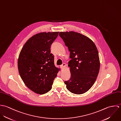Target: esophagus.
I'll return each instance as SVG.
<instances>
[{"label": "esophagus", "instance_id": "esophagus-1", "mask_svg": "<svg viewBox=\"0 0 121 121\" xmlns=\"http://www.w3.org/2000/svg\"><path fill=\"white\" fill-rule=\"evenodd\" d=\"M65 67H66V64H65V63H62V64L60 66V68H61V69H64Z\"/></svg>", "mask_w": 121, "mask_h": 121}]
</instances>
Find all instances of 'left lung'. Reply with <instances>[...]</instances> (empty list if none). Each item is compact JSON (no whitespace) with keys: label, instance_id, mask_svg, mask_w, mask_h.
<instances>
[{"label":"left lung","instance_id":"left-lung-1","mask_svg":"<svg viewBox=\"0 0 121 121\" xmlns=\"http://www.w3.org/2000/svg\"><path fill=\"white\" fill-rule=\"evenodd\" d=\"M70 52L69 62L71 77L65 81L67 88L73 94L80 95L87 92L94 84L100 69L97 48L89 38L74 32H60Z\"/></svg>","mask_w":121,"mask_h":121}]
</instances>
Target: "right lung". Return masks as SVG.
I'll return each instance as SVG.
<instances>
[{"mask_svg":"<svg viewBox=\"0 0 121 121\" xmlns=\"http://www.w3.org/2000/svg\"><path fill=\"white\" fill-rule=\"evenodd\" d=\"M59 32H44L34 35L19 53L17 66L25 85L35 93L42 95L51 88L59 69L54 66L50 48Z\"/></svg>","mask_w":121,"mask_h":121,"instance_id":"add662e5","label":"right lung"}]
</instances>
